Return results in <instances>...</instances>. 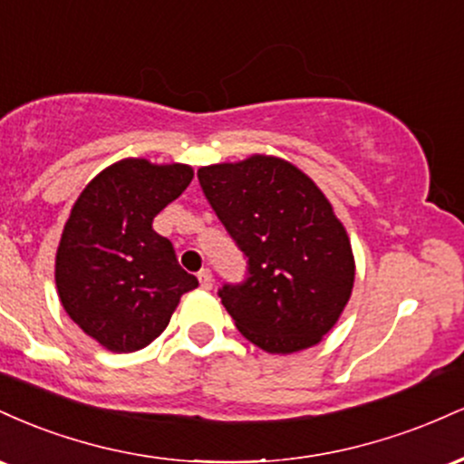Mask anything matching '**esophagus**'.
Wrapping results in <instances>:
<instances>
[{"label": "esophagus", "instance_id": "esophagus-1", "mask_svg": "<svg viewBox=\"0 0 464 464\" xmlns=\"http://www.w3.org/2000/svg\"><path fill=\"white\" fill-rule=\"evenodd\" d=\"M198 281H200V285L205 287V290H211V287H214V275H211V270L202 268L198 273Z\"/></svg>", "mask_w": 464, "mask_h": 464}]
</instances>
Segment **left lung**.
Listing matches in <instances>:
<instances>
[{"label": "left lung", "mask_w": 464, "mask_h": 464, "mask_svg": "<svg viewBox=\"0 0 464 464\" xmlns=\"http://www.w3.org/2000/svg\"><path fill=\"white\" fill-rule=\"evenodd\" d=\"M198 180L246 257V279L218 290L244 338L268 353L321 343L355 276L347 231L323 191L299 168L264 154L207 165Z\"/></svg>", "instance_id": "8db88e82"}]
</instances>
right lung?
<instances>
[{"instance_id":"obj_1","label":"right lung","mask_w":464,"mask_h":464,"mask_svg":"<svg viewBox=\"0 0 464 464\" xmlns=\"http://www.w3.org/2000/svg\"><path fill=\"white\" fill-rule=\"evenodd\" d=\"M194 179L189 165L124 159L78 196L56 253L63 307L84 334L115 353L150 344L198 279L179 266L152 220Z\"/></svg>"}]
</instances>
